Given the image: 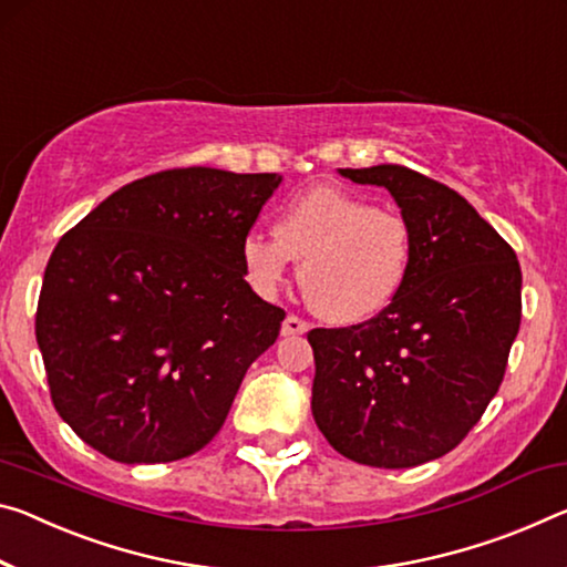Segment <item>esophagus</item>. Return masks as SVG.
<instances>
[{
  "mask_svg": "<svg viewBox=\"0 0 567 567\" xmlns=\"http://www.w3.org/2000/svg\"><path fill=\"white\" fill-rule=\"evenodd\" d=\"M308 330H310L308 322H305V320L298 318V316H287V318L282 320V336H285V338L305 336V332H308Z\"/></svg>",
  "mask_w": 567,
  "mask_h": 567,
  "instance_id": "34e87169",
  "label": "esophagus"
}]
</instances>
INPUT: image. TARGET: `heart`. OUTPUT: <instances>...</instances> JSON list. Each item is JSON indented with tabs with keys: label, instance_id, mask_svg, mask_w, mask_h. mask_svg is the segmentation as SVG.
<instances>
[{
	"label": "heart",
	"instance_id": "b5f03b06",
	"mask_svg": "<svg viewBox=\"0 0 567 567\" xmlns=\"http://www.w3.org/2000/svg\"><path fill=\"white\" fill-rule=\"evenodd\" d=\"M413 237L409 221L365 196L320 184L295 196L275 235L247 231L239 257L249 285L275 295L300 259L310 308L338 326H353L389 308L406 282Z\"/></svg>",
	"mask_w": 567,
	"mask_h": 567
}]
</instances>
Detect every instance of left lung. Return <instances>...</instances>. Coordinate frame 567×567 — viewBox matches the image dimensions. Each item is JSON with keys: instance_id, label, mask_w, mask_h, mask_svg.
I'll return each instance as SVG.
<instances>
[{"instance_id": "obj_1", "label": "left lung", "mask_w": 567, "mask_h": 567, "mask_svg": "<svg viewBox=\"0 0 567 567\" xmlns=\"http://www.w3.org/2000/svg\"><path fill=\"white\" fill-rule=\"evenodd\" d=\"M340 176L389 188L413 249L389 308L308 332L312 416L348 460L409 470L452 452L499 391L523 318V272L515 249L454 188L396 164Z\"/></svg>"}]
</instances>
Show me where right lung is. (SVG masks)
<instances>
[{"instance_id": "1", "label": "right lung", "mask_w": 567, "mask_h": 567, "mask_svg": "<svg viewBox=\"0 0 567 567\" xmlns=\"http://www.w3.org/2000/svg\"><path fill=\"white\" fill-rule=\"evenodd\" d=\"M277 174L171 168L125 184L52 251L34 318L62 421L107 460L158 464L217 436L285 310L239 245Z\"/></svg>"}]
</instances>
